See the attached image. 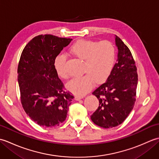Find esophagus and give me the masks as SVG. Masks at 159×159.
<instances>
[{
  "label": "esophagus",
  "mask_w": 159,
  "mask_h": 159,
  "mask_svg": "<svg viewBox=\"0 0 159 159\" xmlns=\"http://www.w3.org/2000/svg\"><path fill=\"white\" fill-rule=\"evenodd\" d=\"M83 97L82 96H74V99H75L76 100H79L80 99H82Z\"/></svg>",
  "instance_id": "34e87169"
}]
</instances>
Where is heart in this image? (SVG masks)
Instances as JSON below:
<instances>
[{"mask_svg":"<svg viewBox=\"0 0 159 159\" xmlns=\"http://www.w3.org/2000/svg\"><path fill=\"white\" fill-rule=\"evenodd\" d=\"M71 55L84 61L83 76L72 79L67 84L68 89L79 96L89 92L93 83H104L112 72L116 50L113 43L108 40L96 42L89 39H79L70 46ZM66 58L63 55L57 56L54 67L57 74L63 79H67L69 74L66 68Z\"/></svg>","mask_w":159,"mask_h":159,"instance_id":"1","label":"heart"}]
</instances>
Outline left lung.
I'll return each instance as SVG.
<instances>
[{
	"mask_svg": "<svg viewBox=\"0 0 159 159\" xmlns=\"http://www.w3.org/2000/svg\"><path fill=\"white\" fill-rule=\"evenodd\" d=\"M117 62L107 81L92 92L99 107L91 116L93 122L104 128L116 127L126 120L135 102L138 75L135 61L128 46L116 35Z\"/></svg>",
	"mask_w": 159,
	"mask_h": 159,
	"instance_id": "1",
	"label": "left lung"
}]
</instances>
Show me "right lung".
I'll use <instances>...</instances> for the list:
<instances>
[{"label": "right lung", "mask_w": 159, "mask_h": 159, "mask_svg": "<svg viewBox=\"0 0 159 159\" xmlns=\"http://www.w3.org/2000/svg\"><path fill=\"white\" fill-rule=\"evenodd\" d=\"M72 40L39 35L26 45L20 56L18 66L20 100L26 113L40 126H58L66 119L74 96L65 90L54 61Z\"/></svg>", "instance_id": "right-lung-1"}]
</instances>
